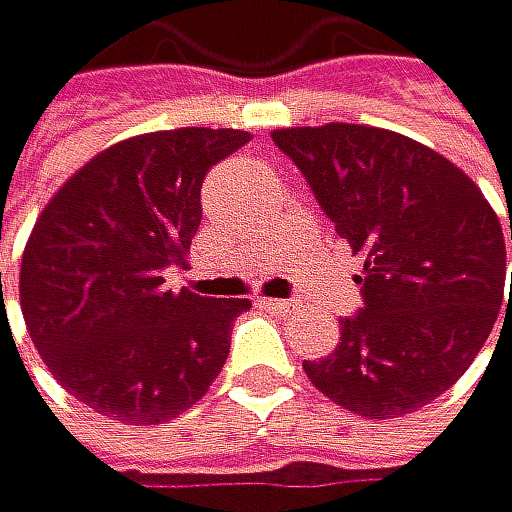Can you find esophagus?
Here are the masks:
<instances>
[{
	"label": "esophagus",
	"instance_id": "obj_1",
	"mask_svg": "<svg viewBox=\"0 0 512 512\" xmlns=\"http://www.w3.org/2000/svg\"><path fill=\"white\" fill-rule=\"evenodd\" d=\"M259 307L275 310V313H291V300H281V297H259Z\"/></svg>",
	"mask_w": 512,
	"mask_h": 512
}]
</instances>
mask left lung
I'll return each mask as SVG.
<instances>
[{"instance_id": "left-lung-1", "label": "left lung", "mask_w": 512, "mask_h": 512, "mask_svg": "<svg viewBox=\"0 0 512 512\" xmlns=\"http://www.w3.org/2000/svg\"><path fill=\"white\" fill-rule=\"evenodd\" d=\"M272 142L364 259V304L342 319L329 358L304 361L310 383L364 418L434 402L469 370L504 304L494 208L443 154L399 132L329 123L278 129Z\"/></svg>"}]
</instances>
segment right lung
Here are the masks:
<instances>
[{
    "mask_svg": "<svg viewBox=\"0 0 512 512\" xmlns=\"http://www.w3.org/2000/svg\"><path fill=\"white\" fill-rule=\"evenodd\" d=\"M240 129L148 132L100 151L43 208L21 259V313L43 364L78 402L123 424L196 405L231 351L240 297L173 294L202 221L208 167Z\"/></svg>",
    "mask_w": 512,
    "mask_h": 512,
    "instance_id": "obj_1",
    "label": "right lung"
}]
</instances>
